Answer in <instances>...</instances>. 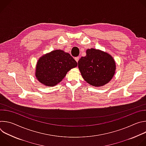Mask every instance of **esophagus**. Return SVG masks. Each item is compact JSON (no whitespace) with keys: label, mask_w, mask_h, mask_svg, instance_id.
<instances>
[{"label":"esophagus","mask_w":146,"mask_h":146,"mask_svg":"<svg viewBox=\"0 0 146 146\" xmlns=\"http://www.w3.org/2000/svg\"><path fill=\"white\" fill-rule=\"evenodd\" d=\"M74 59H75V60H76V62H78V60H79L80 58H79L78 56H77V57H76Z\"/></svg>","instance_id":"34e87169"}]
</instances>
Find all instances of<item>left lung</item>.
<instances>
[{
  "mask_svg": "<svg viewBox=\"0 0 146 146\" xmlns=\"http://www.w3.org/2000/svg\"><path fill=\"white\" fill-rule=\"evenodd\" d=\"M86 54V56H82L78 62L83 78L94 87L108 84L115 73L114 59L108 53L94 48L88 49Z\"/></svg>",
  "mask_w": 146,
  "mask_h": 146,
  "instance_id": "left-lung-1",
  "label": "left lung"
}]
</instances>
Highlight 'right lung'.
Returning <instances> with one entry per match:
<instances>
[{
  "label": "right lung",
  "instance_id": "right-lung-1",
  "mask_svg": "<svg viewBox=\"0 0 146 146\" xmlns=\"http://www.w3.org/2000/svg\"><path fill=\"white\" fill-rule=\"evenodd\" d=\"M77 62L67 52L55 50L40 58L36 65V77L46 86H54L60 82Z\"/></svg>",
  "mask_w": 146,
  "mask_h": 146
}]
</instances>
